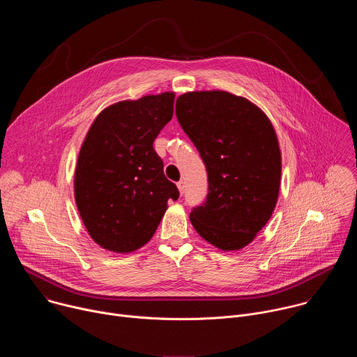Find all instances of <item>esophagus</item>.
Segmentation results:
<instances>
[{
	"mask_svg": "<svg viewBox=\"0 0 357 357\" xmlns=\"http://www.w3.org/2000/svg\"><path fill=\"white\" fill-rule=\"evenodd\" d=\"M176 186H178V190H179V193L182 195V193L185 192V183H183V181H179V182L176 183Z\"/></svg>",
	"mask_w": 357,
	"mask_h": 357,
	"instance_id": "esophagus-1",
	"label": "esophagus"
}]
</instances>
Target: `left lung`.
<instances>
[{
	"label": "left lung",
	"instance_id": "8db88e82",
	"mask_svg": "<svg viewBox=\"0 0 357 357\" xmlns=\"http://www.w3.org/2000/svg\"><path fill=\"white\" fill-rule=\"evenodd\" d=\"M178 121L208 171L206 202L190 213L200 237L223 251L245 247L270 220L281 183V151L266 113L223 90L176 98Z\"/></svg>",
	"mask_w": 357,
	"mask_h": 357
}]
</instances>
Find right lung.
I'll use <instances>...</instances> for the list:
<instances>
[{"label": "right lung", "mask_w": 357, "mask_h": 357, "mask_svg": "<svg viewBox=\"0 0 357 357\" xmlns=\"http://www.w3.org/2000/svg\"><path fill=\"white\" fill-rule=\"evenodd\" d=\"M175 93L123 100L106 107L82 144L75 200L90 237L114 252H131L154 236L168 200L179 197L152 146L174 114Z\"/></svg>", "instance_id": "right-lung-1"}]
</instances>
